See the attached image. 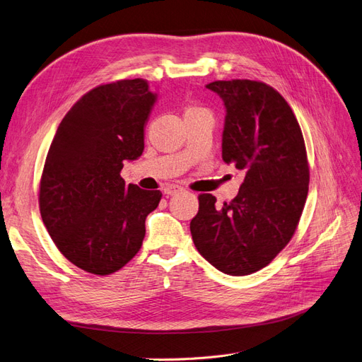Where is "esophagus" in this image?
Wrapping results in <instances>:
<instances>
[{
	"label": "esophagus",
	"instance_id": "esophagus-1",
	"mask_svg": "<svg viewBox=\"0 0 362 362\" xmlns=\"http://www.w3.org/2000/svg\"><path fill=\"white\" fill-rule=\"evenodd\" d=\"M182 189L180 187V185H175V184H169V185H166V187L163 189V192H164V194H168V196H172V194H177V193H180Z\"/></svg>",
	"mask_w": 362,
	"mask_h": 362
}]
</instances>
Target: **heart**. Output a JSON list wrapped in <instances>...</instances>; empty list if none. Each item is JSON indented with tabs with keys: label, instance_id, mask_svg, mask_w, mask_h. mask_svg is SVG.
I'll list each match as a JSON object with an SVG mask.
<instances>
[{
	"label": "heart",
	"instance_id": "b5f03b06",
	"mask_svg": "<svg viewBox=\"0 0 362 362\" xmlns=\"http://www.w3.org/2000/svg\"><path fill=\"white\" fill-rule=\"evenodd\" d=\"M196 110H201L199 107H189L187 110H185V113H192V112H196Z\"/></svg>",
	"mask_w": 362,
	"mask_h": 362
}]
</instances>
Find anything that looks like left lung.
<instances>
[{"mask_svg":"<svg viewBox=\"0 0 362 362\" xmlns=\"http://www.w3.org/2000/svg\"><path fill=\"white\" fill-rule=\"evenodd\" d=\"M226 108L222 158L245 172L231 202L199 194L190 222L199 254L226 275L243 276L266 267L288 245L302 216L310 168L298 119L266 83L252 80L206 84Z\"/></svg>","mask_w":362,"mask_h":362,"instance_id":"obj_1","label":"left lung"}]
</instances>
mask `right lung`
I'll return each mask as SVG.
<instances>
[{
    "label": "right lung",
    "instance_id": "1",
    "mask_svg": "<svg viewBox=\"0 0 362 362\" xmlns=\"http://www.w3.org/2000/svg\"><path fill=\"white\" fill-rule=\"evenodd\" d=\"M157 95L141 78L101 84L60 122L43 166L39 208L59 250L93 275L122 269L141 247L160 190L125 185L124 161L145 148Z\"/></svg>",
    "mask_w": 362,
    "mask_h": 362
}]
</instances>
